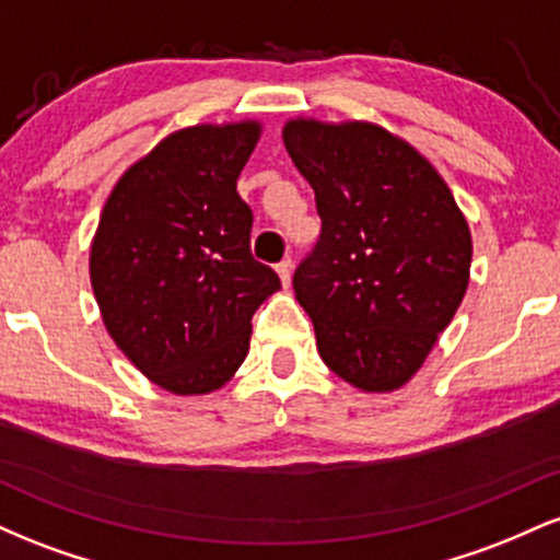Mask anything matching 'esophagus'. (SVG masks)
Here are the masks:
<instances>
[{
  "mask_svg": "<svg viewBox=\"0 0 560 560\" xmlns=\"http://www.w3.org/2000/svg\"><path fill=\"white\" fill-rule=\"evenodd\" d=\"M276 271H279L281 281H284V284H289V281H292V258L281 260L279 266H276Z\"/></svg>",
  "mask_w": 560,
  "mask_h": 560,
  "instance_id": "34e87169",
  "label": "esophagus"
}]
</instances>
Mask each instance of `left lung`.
Returning <instances> with one entry per match:
<instances>
[{
    "label": "left lung",
    "mask_w": 560,
    "mask_h": 560,
    "mask_svg": "<svg viewBox=\"0 0 560 560\" xmlns=\"http://www.w3.org/2000/svg\"><path fill=\"white\" fill-rule=\"evenodd\" d=\"M320 234L294 271L324 363L365 392L402 387L464 300L471 234L447 184L371 124L289 120Z\"/></svg>",
    "instance_id": "obj_1"
}]
</instances>
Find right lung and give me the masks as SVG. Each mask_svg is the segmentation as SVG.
I'll use <instances>...</instances> for the list:
<instances>
[{
    "instance_id": "obj_1",
    "label": "right lung",
    "mask_w": 560,
    "mask_h": 560,
    "mask_svg": "<svg viewBox=\"0 0 560 560\" xmlns=\"http://www.w3.org/2000/svg\"><path fill=\"white\" fill-rule=\"evenodd\" d=\"M258 124L165 137L115 184L92 244V287L115 345L173 395L226 384L255 311L281 287L249 253L253 210L236 178Z\"/></svg>"
}]
</instances>
